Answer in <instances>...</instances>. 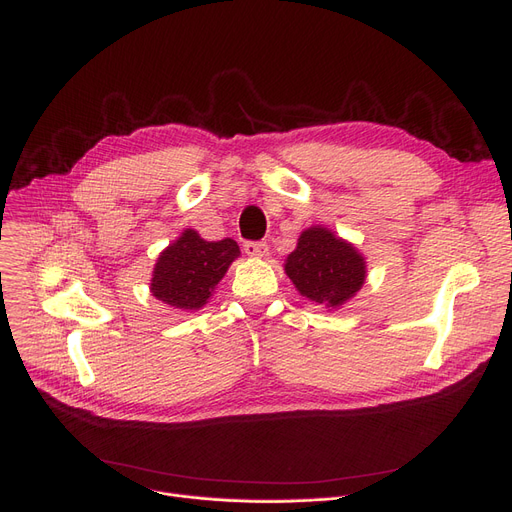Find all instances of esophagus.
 Returning <instances> with one entry per match:
<instances>
[{"label":"esophagus","instance_id":"esophagus-1","mask_svg":"<svg viewBox=\"0 0 512 512\" xmlns=\"http://www.w3.org/2000/svg\"><path fill=\"white\" fill-rule=\"evenodd\" d=\"M267 251H270V247H267V242H257V240L245 242V253H247L249 257L261 259V257L267 255Z\"/></svg>","mask_w":512,"mask_h":512}]
</instances>
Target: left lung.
I'll return each mask as SVG.
<instances>
[{"instance_id": "8db88e82", "label": "left lung", "mask_w": 512, "mask_h": 512, "mask_svg": "<svg viewBox=\"0 0 512 512\" xmlns=\"http://www.w3.org/2000/svg\"><path fill=\"white\" fill-rule=\"evenodd\" d=\"M284 272L305 299L338 309L365 284L363 255L324 226L307 228L284 263Z\"/></svg>"}]
</instances>
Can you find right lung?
<instances>
[{
  "mask_svg": "<svg viewBox=\"0 0 512 512\" xmlns=\"http://www.w3.org/2000/svg\"><path fill=\"white\" fill-rule=\"evenodd\" d=\"M238 255L236 240L209 242L193 228H186L157 257L151 278L153 297L180 311H197L209 301Z\"/></svg>",
  "mask_w": 512,
  "mask_h": 512,
  "instance_id": "add662e5",
  "label": "right lung"
}]
</instances>
